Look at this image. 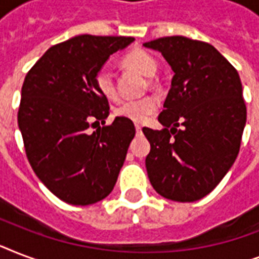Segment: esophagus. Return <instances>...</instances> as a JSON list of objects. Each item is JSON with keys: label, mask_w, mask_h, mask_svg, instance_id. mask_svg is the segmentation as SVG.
I'll return each mask as SVG.
<instances>
[{"label": "esophagus", "mask_w": 259, "mask_h": 259, "mask_svg": "<svg viewBox=\"0 0 259 259\" xmlns=\"http://www.w3.org/2000/svg\"><path fill=\"white\" fill-rule=\"evenodd\" d=\"M136 132H137V134H141L142 133V127L140 125H136Z\"/></svg>", "instance_id": "esophagus-1"}]
</instances>
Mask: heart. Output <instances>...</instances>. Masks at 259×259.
<instances>
[{
    "instance_id": "obj_1",
    "label": "heart",
    "mask_w": 259,
    "mask_h": 259,
    "mask_svg": "<svg viewBox=\"0 0 259 259\" xmlns=\"http://www.w3.org/2000/svg\"><path fill=\"white\" fill-rule=\"evenodd\" d=\"M122 63L132 70L137 71L145 76H152L157 70V62L153 56L146 54L145 51H132L122 59ZM95 86L98 91L107 99H113L117 95L115 84L111 71L109 68H101L95 74ZM158 109V102L153 97H144L140 99H129L122 102L115 109L118 117L125 118L134 123H144L153 115Z\"/></svg>"
}]
</instances>
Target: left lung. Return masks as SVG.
Segmentation results:
<instances>
[{"label": "left lung", "mask_w": 259, "mask_h": 259, "mask_svg": "<svg viewBox=\"0 0 259 259\" xmlns=\"http://www.w3.org/2000/svg\"><path fill=\"white\" fill-rule=\"evenodd\" d=\"M144 47L161 52L175 72L158 115L164 129H142L150 142L148 177L161 196L196 201L221 183L239 153L246 125L241 79L208 42L170 36Z\"/></svg>", "instance_id": "8db88e82"}]
</instances>
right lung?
<instances>
[{
    "label": "right lung",
    "instance_id": "1",
    "mask_svg": "<svg viewBox=\"0 0 259 259\" xmlns=\"http://www.w3.org/2000/svg\"><path fill=\"white\" fill-rule=\"evenodd\" d=\"M133 40L75 36L51 47L25 76L17 121L26 157L42 184L68 204H94L117 183L136 134L133 122L117 117L93 133L89 127L110 111L95 74Z\"/></svg>",
    "mask_w": 259,
    "mask_h": 259
}]
</instances>
